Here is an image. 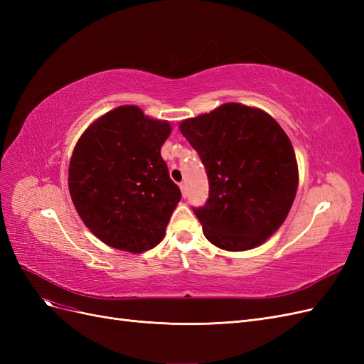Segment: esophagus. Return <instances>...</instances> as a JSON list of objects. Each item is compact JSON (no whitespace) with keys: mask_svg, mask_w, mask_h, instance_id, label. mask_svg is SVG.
Masks as SVG:
<instances>
[{"mask_svg":"<svg viewBox=\"0 0 364 364\" xmlns=\"http://www.w3.org/2000/svg\"><path fill=\"white\" fill-rule=\"evenodd\" d=\"M179 186H181V191H182V194H183V197H185V196H186V183H185V182H181Z\"/></svg>","mask_w":364,"mask_h":364,"instance_id":"obj_1","label":"esophagus"}]
</instances>
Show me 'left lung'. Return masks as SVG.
I'll return each mask as SVG.
<instances>
[{"label": "left lung", "mask_w": 364, "mask_h": 364, "mask_svg": "<svg viewBox=\"0 0 364 364\" xmlns=\"http://www.w3.org/2000/svg\"><path fill=\"white\" fill-rule=\"evenodd\" d=\"M179 129L208 176V200L193 208L206 240L230 252L264 243L284 223L299 181L287 134L269 114L240 103L185 119Z\"/></svg>", "instance_id": "left-lung-1"}]
</instances>
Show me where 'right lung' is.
<instances>
[{
    "instance_id": "right-lung-1",
    "label": "right lung",
    "mask_w": 364,
    "mask_h": 364,
    "mask_svg": "<svg viewBox=\"0 0 364 364\" xmlns=\"http://www.w3.org/2000/svg\"><path fill=\"white\" fill-rule=\"evenodd\" d=\"M171 132L136 106H119L85 130L73 151L68 186L91 232L111 247L141 253L164 238L181 190L161 147Z\"/></svg>"
}]
</instances>
